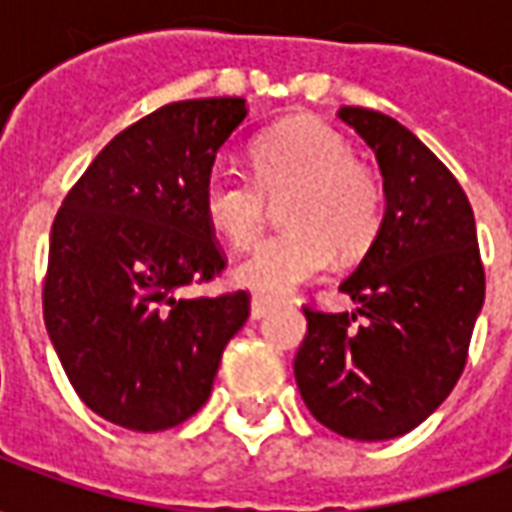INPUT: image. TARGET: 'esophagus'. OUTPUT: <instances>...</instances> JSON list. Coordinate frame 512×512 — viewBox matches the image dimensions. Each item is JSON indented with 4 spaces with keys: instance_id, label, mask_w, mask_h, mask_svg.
Returning <instances> with one entry per match:
<instances>
[{
    "instance_id": "34e87169",
    "label": "esophagus",
    "mask_w": 512,
    "mask_h": 512,
    "mask_svg": "<svg viewBox=\"0 0 512 512\" xmlns=\"http://www.w3.org/2000/svg\"><path fill=\"white\" fill-rule=\"evenodd\" d=\"M274 307V301L268 299V296H252V318H263L268 310Z\"/></svg>"
}]
</instances>
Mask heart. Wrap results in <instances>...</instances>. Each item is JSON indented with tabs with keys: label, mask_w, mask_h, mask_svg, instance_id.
Returning a JSON list of instances; mask_svg holds the SVG:
<instances>
[{
	"label": "heart",
	"mask_w": 512,
	"mask_h": 512,
	"mask_svg": "<svg viewBox=\"0 0 512 512\" xmlns=\"http://www.w3.org/2000/svg\"><path fill=\"white\" fill-rule=\"evenodd\" d=\"M288 224L235 268L238 285L282 296L332 266L334 252L356 257L381 230L384 194L356 164L354 145L323 120H293L257 139L255 175L216 164L202 186L211 224L238 249L255 244L268 219V197H282Z\"/></svg>",
	"instance_id": "obj_1"
}]
</instances>
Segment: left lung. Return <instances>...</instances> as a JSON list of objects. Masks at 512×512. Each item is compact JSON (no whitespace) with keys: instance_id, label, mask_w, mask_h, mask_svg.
<instances>
[{"instance_id":"obj_1","label":"left lung","mask_w":512,"mask_h":512,"mask_svg":"<svg viewBox=\"0 0 512 512\" xmlns=\"http://www.w3.org/2000/svg\"><path fill=\"white\" fill-rule=\"evenodd\" d=\"M337 115L376 153L386 211L340 285L359 310L304 307L307 337L293 373L321 425L345 439L384 441L425 422L458 384L485 271L472 205L450 169L392 117L362 106Z\"/></svg>"}]
</instances>
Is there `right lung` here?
I'll list each match as a JSON object with an SVG mask.
<instances>
[{
	"instance_id": "add662e5",
	"label": "right lung",
	"mask_w": 512,
	"mask_h": 512,
	"mask_svg": "<svg viewBox=\"0 0 512 512\" xmlns=\"http://www.w3.org/2000/svg\"><path fill=\"white\" fill-rule=\"evenodd\" d=\"M244 117V98L161 106L95 156L51 224V345L84 406L120 428L156 433L200 411L249 318L246 290L186 296L227 266L202 186Z\"/></svg>"
}]
</instances>
